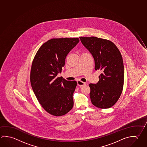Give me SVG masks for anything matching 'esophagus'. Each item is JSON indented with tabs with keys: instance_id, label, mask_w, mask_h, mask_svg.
<instances>
[{
	"instance_id": "esophagus-1",
	"label": "esophagus",
	"mask_w": 147,
	"mask_h": 147,
	"mask_svg": "<svg viewBox=\"0 0 147 147\" xmlns=\"http://www.w3.org/2000/svg\"><path fill=\"white\" fill-rule=\"evenodd\" d=\"M77 85L79 86L80 87H82L83 86L86 85V83L85 82H82L80 80H77Z\"/></svg>"
}]
</instances>
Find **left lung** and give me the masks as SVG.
<instances>
[{
    "label": "left lung",
    "instance_id": "1",
    "mask_svg": "<svg viewBox=\"0 0 147 147\" xmlns=\"http://www.w3.org/2000/svg\"><path fill=\"white\" fill-rule=\"evenodd\" d=\"M82 44L92 55L95 70H101L99 80L90 84L93 105L102 109L114 105L121 95L124 84V65L121 53L112 42L95 36H80Z\"/></svg>",
    "mask_w": 147,
    "mask_h": 147
}]
</instances>
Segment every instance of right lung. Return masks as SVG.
I'll list each match as a JSON object with an SVG mask.
<instances>
[{"mask_svg":"<svg viewBox=\"0 0 147 147\" xmlns=\"http://www.w3.org/2000/svg\"><path fill=\"white\" fill-rule=\"evenodd\" d=\"M80 41L76 38H54L44 43L34 57L30 82L34 93L44 110L55 116L65 115L73 108L76 81L57 77L65 58Z\"/></svg>","mask_w":147,"mask_h":147,"instance_id":"add662e5","label":"right lung"}]
</instances>
